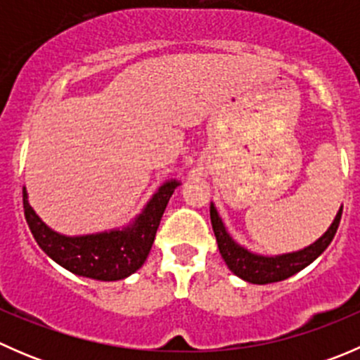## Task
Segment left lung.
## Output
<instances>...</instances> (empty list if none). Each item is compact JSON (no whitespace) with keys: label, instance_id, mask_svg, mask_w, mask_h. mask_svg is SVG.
Here are the masks:
<instances>
[{"label":"left lung","instance_id":"left-lung-1","mask_svg":"<svg viewBox=\"0 0 360 360\" xmlns=\"http://www.w3.org/2000/svg\"><path fill=\"white\" fill-rule=\"evenodd\" d=\"M341 212H343V207L338 210L335 221L329 226V230L317 242H314L308 248L297 250V252L281 254V256H259V254L249 252L248 249L238 245L228 235L226 228H224L223 221H221L219 214H217L216 207L212 203H210V223H212L214 235H216L217 248H219L221 256H223L228 268L237 277L244 278L245 282L263 285L271 284V282L285 281V278L292 277L294 274L303 270L304 266H308L311 261L317 259L328 249L333 238H335L338 226H340Z\"/></svg>","mask_w":360,"mask_h":360}]
</instances>
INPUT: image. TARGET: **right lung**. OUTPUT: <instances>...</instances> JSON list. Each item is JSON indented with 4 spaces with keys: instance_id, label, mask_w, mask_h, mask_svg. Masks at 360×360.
<instances>
[{
    "instance_id": "1",
    "label": "right lung",
    "mask_w": 360,
    "mask_h": 360,
    "mask_svg": "<svg viewBox=\"0 0 360 360\" xmlns=\"http://www.w3.org/2000/svg\"><path fill=\"white\" fill-rule=\"evenodd\" d=\"M177 186V181L163 184L136 223L127 226L125 230L83 237H64L50 230L29 205L24 188L25 221L32 237L39 248L45 250L46 256L52 257L71 274L96 281H120L139 270L146 261L167 203Z\"/></svg>"
}]
</instances>
